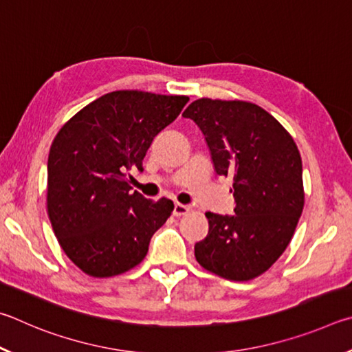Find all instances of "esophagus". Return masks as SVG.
<instances>
[{
    "label": "esophagus",
    "mask_w": 352,
    "mask_h": 352,
    "mask_svg": "<svg viewBox=\"0 0 352 352\" xmlns=\"http://www.w3.org/2000/svg\"><path fill=\"white\" fill-rule=\"evenodd\" d=\"M188 212H190V207L179 204V202H176L175 208H173V214H175V217H182V214H187Z\"/></svg>",
    "instance_id": "esophagus-1"
}]
</instances>
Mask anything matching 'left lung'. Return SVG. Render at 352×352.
I'll return each instance as SVG.
<instances>
[{"label":"left lung","instance_id":"8db88e82","mask_svg":"<svg viewBox=\"0 0 352 352\" xmlns=\"http://www.w3.org/2000/svg\"><path fill=\"white\" fill-rule=\"evenodd\" d=\"M204 134L217 175L233 176L235 214L207 212L208 233L195 244L202 267L248 281L278 260L303 212L297 145L267 111L249 102L199 98L184 111Z\"/></svg>","mask_w":352,"mask_h":352}]
</instances>
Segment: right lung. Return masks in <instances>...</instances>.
<instances>
[{"mask_svg":"<svg viewBox=\"0 0 352 352\" xmlns=\"http://www.w3.org/2000/svg\"><path fill=\"white\" fill-rule=\"evenodd\" d=\"M187 102L186 96L114 91L78 111L55 135L47 213L61 249L85 274L103 278L138 266L168 219L173 202L133 192L129 171H144L153 139Z\"/></svg>","mask_w":352,"mask_h":352,"instance_id":"1","label":"right lung"}]
</instances>
